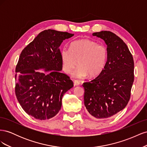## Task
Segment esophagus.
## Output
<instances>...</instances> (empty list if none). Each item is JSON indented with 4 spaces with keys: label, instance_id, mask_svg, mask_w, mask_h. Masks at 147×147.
<instances>
[{
    "label": "esophagus",
    "instance_id": "obj_1",
    "mask_svg": "<svg viewBox=\"0 0 147 147\" xmlns=\"http://www.w3.org/2000/svg\"><path fill=\"white\" fill-rule=\"evenodd\" d=\"M74 86H78L80 85V84L78 81H77V80H75L74 82Z\"/></svg>",
    "mask_w": 147,
    "mask_h": 147
}]
</instances>
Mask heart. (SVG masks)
<instances>
[{"label":"heart","instance_id":"b5f03b06","mask_svg":"<svg viewBox=\"0 0 147 147\" xmlns=\"http://www.w3.org/2000/svg\"><path fill=\"white\" fill-rule=\"evenodd\" d=\"M61 59L63 69L67 74H71L77 65L72 76L82 79L88 75L91 77L98 76L103 71L108 58L107 47L89 39H81L73 42L70 49L61 50Z\"/></svg>","mask_w":147,"mask_h":147}]
</instances>
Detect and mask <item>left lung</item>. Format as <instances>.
<instances>
[{
    "mask_svg": "<svg viewBox=\"0 0 147 147\" xmlns=\"http://www.w3.org/2000/svg\"><path fill=\"white\" fill-rule=\"evenodd\" d=\"M107 45L108 58L103 71L83 84L84 103L92 117L109 118L125 108L131 97L134 75L133 57L126 44L110 31L92 34Z\"/></svg>",
    "mask_w": 147,
    "mask_h": 147,
    "instance_id": "1",
    "label": "left lung"
}]
</instances>
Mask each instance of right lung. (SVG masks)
<instances>
[{"label":"right lung","mask_w":147,"mask_h":147,"mask_svg":"<svg viewBox=\"0 0 147 147\" xmlns=\"http://www.w3.org/2000/svg\"><path fill=\"white\" fill-rule=\"evenodd\" d=\"M74 34L48 29L39 33L20 54L16 67L15 94L21 107L39 120L59 112L65 93L74 86L68 75L61 73L59 47ZM43 69L45 73L38 70Z\"/></svg>","instance_id":"right-lung-1"}]
</instances>
